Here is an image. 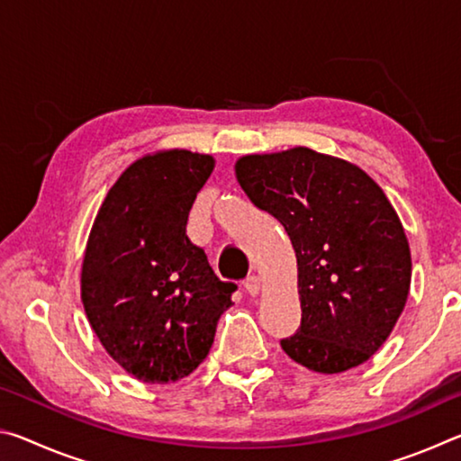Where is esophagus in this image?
<instances>
[{"label":"esophagus","instance_id":"1","mask_svg":"<svg viewBox=\"0 0 461 461\" xmlns=\"http://www.w3.org/2000/svg\"><path fill=\"white\" fill-rule=\"evenodd\" d=\"M260 286H262V280H260V276H256V275L248 276L244 280V288H246V293H249V294H258Z\"/></svg>","mask_w":461,"mask_h":461}]
</instances>
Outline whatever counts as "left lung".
Returning <instances> with one entry per match:
<instances>
[{
  "label": "left lung",
  "instance_id": "left-lung-1",
  "mask_svg": "<svg viewBox=\"0 0 461 461\" xmlns=\"http://www.w3.org/2000/svg\"><path fill=\"white\" fill-rule=\"evenodd\" d=\"M236 176L296 254L303 315L280 339L286 356L323 374L370 360L411 286L409 241L386 194L364 170L309 148L244 156Z\"/></svg>",
  "mask_w": 461,
  "mask_h": 461
}]
</instances>
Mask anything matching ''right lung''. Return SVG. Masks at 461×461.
Instances as JSON below:
<instances>
[{"label":"right lung","mask_w":461,"mask_h":461,"mask_svg":"<svg viewBox=\"0 0 461 461\" xmlns=\"http://www.w3.org/2000/svg\"><path fill=\"white\" fill-rule=\"evenodd\" d=\"M213 158L144 156L109 189L85 249L81 299L93 331L123 370L148 384L189 376L213 346L236 283L186 236Z\"/></svg>","instance_id":"1"}]
</instances>
